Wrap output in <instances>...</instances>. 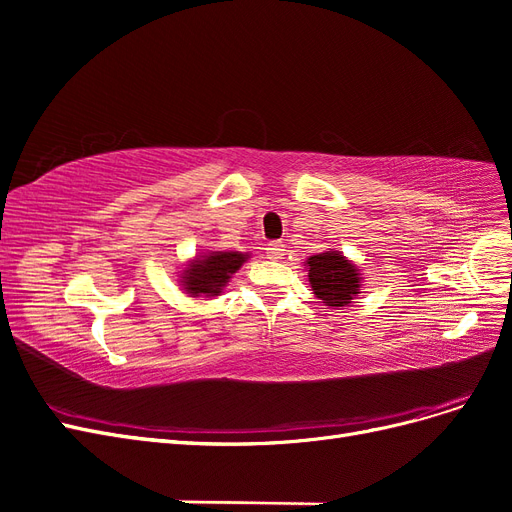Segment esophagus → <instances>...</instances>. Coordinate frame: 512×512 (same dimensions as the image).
<instances>
[{"mask_svg": "<svg viewBox=\"0 0 512 512\" xmlns=\"http://www.w3.org/2000/svg\"><path fill=\"white\" fill-rule=\"evenodd\" d=\"M286 254V245L282 241H271L267 243V256L271 260H280Z\"/></svg>", "mask_w": 512, "mask_h": 512, "instance_id": "1", "label": "esophagus"}]
</instances>
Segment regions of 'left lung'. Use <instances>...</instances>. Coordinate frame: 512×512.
<instances>
[{
	"instance_id": "left-lung-1",
	"label": "left lung",
	"mask_w": 512,
	"mask_h": 512,
	"mask_svg": "<svg viewBox=\"0 0 512 512\" xmlns=\"http://www.w3.org/2000/svg\"><path fill=\"white\" fill-rule=\"evenodd\" d=\"M307 277L316 297L333 309L346 307L359 297L361 273L337 250L309 256L305 260Z\"/></svg>"
}]
</instances>
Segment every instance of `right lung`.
<instances>
[{
    "label": "right lung",
    "mask_w": 512,
    "mask_h": 512,
    "mask_svg": "<svg viewBox=\"0 0 512 512\" xmlns=\"http://www.w3.org/2000/svg\"><path fill=\"white\" fill-rule=\"evenodd\" d=\"M247 258L250 254L241 252H207L196 256L181 273V286L192 297H218L230 275L237 273Z\"/></svg>",
    "instance_id": "1"
}]
</instances>
